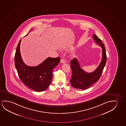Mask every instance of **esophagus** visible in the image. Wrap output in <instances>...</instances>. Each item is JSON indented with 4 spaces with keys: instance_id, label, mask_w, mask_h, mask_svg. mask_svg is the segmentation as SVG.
<instances>
[{
    "instance_id": "obj_1",
    "label": "esophagus",
    "mask_w": 126,
    "mask_h": 126,
    "mask_svg": "<svg viewBox=\"0 0 126 126\" xmlns=\"http://www.w3.org/2000/svg\"><path fill=\"white\" fill-rule=\"evenodd\" d=\"M60 63H66V61H65V60H64V59H61V60H60Z\"/></svg>"
}]
</instances>
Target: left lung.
<instances>
[{"instance_id": "obj_1", "label": "left lung", "mask_w": 126, "mask_h": 126, "mask_svg": "<svg viewBox=\"0 0 126 126\" xmlns=\"http://www.w3.org/2000/svg\"><path fill=\"white\" fill-rule=\"evenodd\" d=\"M93 38L96 43L102 49V58L98 67L91 73H87L80 67L77 59L74 58L70 62L72 71L70 83L72 87L76 89L85 90L97 82L101 76L102 72L107 62V55L104 44L96 34L93 35Z\"/></svg>"}]
</instances>
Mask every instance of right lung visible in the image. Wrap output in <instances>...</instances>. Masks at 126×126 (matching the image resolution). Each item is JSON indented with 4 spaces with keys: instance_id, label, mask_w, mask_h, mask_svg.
Wrapping results in <instances>:
<instances>
[{
    "instance_id": "obj_1",
    "label": "right lung",
    "mask_w": 126,
    "mask_h": 126,
    "mask_svg": "<svg viewBox=\"0 0 126 126\" xmlns=\"http://www.w3.org/2000/svg\"><path fill=\"white\" fill-rule=\"evenodd\" d=\"M21 40L17 46L14 58L16 68L19 78L25 85L32 90L37 92L45 90L51 83L53 70L60 62V57H48L36 66H27L21 56Z\"/></svg>"
}]
</instances>
